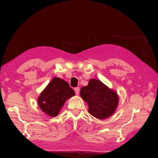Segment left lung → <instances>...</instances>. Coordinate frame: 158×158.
Masks as SVG:
<instances>
[{"label":"left lung","mask_w":158,"mask_h":158,"mask_svg":"<svg viewBox=\"0 0 158 158\" xmlns=\"http://www.w3.org/2000/svg\"><path fill=\"white\" fill-rule=\"evenodd\" d=\"M75 95L68 83L54 77L38 98V105L42 111L50 116H56L67 100Z\"/></svg>","instance_id":"obj_1"}]
</instances>
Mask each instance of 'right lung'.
Here are the masks:
<instances>
[{"instance_id": "1", "label": "right lung", "mask_w": 158, "mask_h": 158, "mask_svg": "<svg viewBox=\"0 0 158 158\" xmlns=\"http://www.w3.org/2000/svg\"><path fill=\"white\" fill-rule=\"evenodd\" d=\"M80 95L89 105V112L98 119H105L114 114L118 104V97L100 80L92 79L81 89Z\"/></svg>"}]
</instances>
